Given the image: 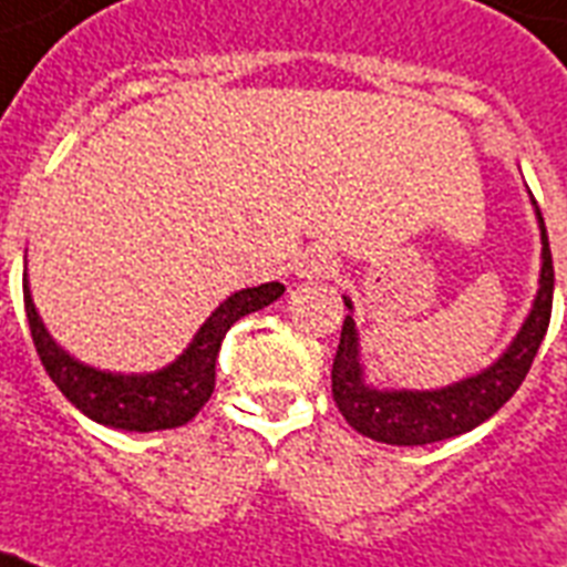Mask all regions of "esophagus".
Returning <instances> with one entry per match:
<instances>
[{
  "instance_id": "1",
  "label": "esophagus",
  "mask_w": 567,
  "mask_h": 567,
  "mask_svg": "<svg viewBox=\"0 0 567 567\" xmlns=\"http://www.w3.org/2000/svg\"><path fill=\"white\" fill-rule=\"evenodd\" d=\"M338 258L327 247H306L293 258V274L300 279H320V276L336 274Z\"/></svg>"
}]
</instances>
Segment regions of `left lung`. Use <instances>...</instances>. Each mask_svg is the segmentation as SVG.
Masks as SVG:
<instances>
[{
  "mask_svg": "<svg viewBox=\"0 0 567 567\" xmlns=\"http://www.w3.org/2000/svg\"><path fill=\"white\" fill-rule=\"evenodd\" d=\"M536 205V199H533ZM538 229H542V279L533 309H529L524 327L515 336L506 353L485 368L476 377L453 382L435 391H379L364 382V368L359 359V332H355L353 315H347L341 327V344H338L336 362H332V396L338 412L355 432L382 444L396 447H417L432 441L453 439L462 432H471L483 421H488L506 400L520 388L529 364L536 359L538 347L545 341L550 327V309H554V256L547 244V229L542 208L536 205ZM347 309L353 302L344 297Z\"/></svg>",
  "mask_w": 567,
  "mask_h": 567,
  "instance_id": "1",
  "label": "left lung"
}]
</instances>
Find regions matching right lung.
<instances>
[{
	"label": "right lung",
	"instance_id": "add662e5",
	"mask_svg": "<svg viewBox=\"0 0 567 567\" xmlns=\"http://www.w3.org/2000/svg\"><path fill=\"white\" fill-rule=\"evenodd\" d=\"M282 293L285 285L279 282L235 291L229 300H223L212 311V318L199 327L188 350L176 362L155 373H128L126 377V373L96 371L61 350L31 302L29 276H22V300H25L31 341L49 379L91 421L126 432L176 430L182 423H188L212 396L214 364H217V353L231 323L244 315L265 309Z\"/></svg>",
	"mask_w": 567,
	"mask_h": 567
}]
</instances>
